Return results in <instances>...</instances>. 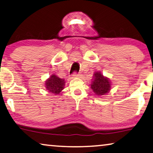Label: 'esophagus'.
Returning a JSON list of instances; mask_svg holds the SVG:
<instances>
[{"label":"esophagus","mask_w":153,"mask_h":153,"mask_svg":"<svg viewBox=\"0 0 153 153\" xmlns=\"http://www.w3.org/2000/svg\"><path fill=\"white\" fill-rule=\"evenodd\" d=\"M72 76L74 77H80V74H77V73H74V74H73Z\"/></svg>","instance_id":"1"}]
</instances>
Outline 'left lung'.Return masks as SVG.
Returning <instances> with one entry per match:
<instances>
[{
  "mask_svg": "<svg viewBox=\"0 0 153 153\" xmlns=\"http://www.w3.org/2000/svg\"><path fill=\"white\" fill-rule=\"evenodd\" d=\"M91 88L97 95H106L111 88V83L108 77L103 76L101 72L96 71L93 74Z\"/></svg>",
  "mask_w": 153,
  "mask_h": 153,
  "instance_id": "obj_1",
  "label": "left lung"
}]
</instances>
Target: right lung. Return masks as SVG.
Returning a JSON list of instances; mask_svg holds the SVG:
<instances>
[{
    "mask_svg": "<svg viewBox=\"0 0 153 153\" xmlns=\"http://www.w3.org/2000/svg\"><path fill=\"white\" fill-rule=\"evenodd\" d=\"M65 79H61L55 74L51 76L45 81V87L47 90L54 95H59L65 88Z\"/></svg>",
    "mask_w": 153,
    "mask_h": 153,
    "instance_id": "1",
    "label": "right lung"
}]
</instances>
